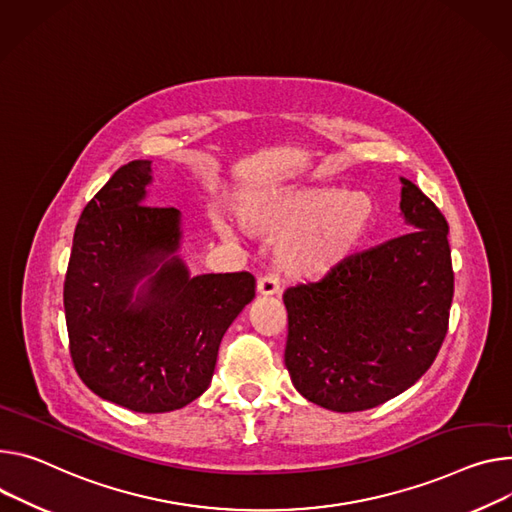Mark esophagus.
Returning a JSON list of instances; mask_svg holds the SVG:
<instances>
[{
    "instance_id": "34e87169",
    "label": "esophagus",
    "mask_w": 512,
    "mask_h": 512,
    "mask_svg": "<svg viewBox=\"0 0 512 512\" xmlns=\"http://www.w3.org/2000/svg\"><path fill=\"white\" fill-rule=\"evenodd\" d=\"M259 296H275L280 294V280L275 275H263L257 280Z\"/></svg>"
}]
</instances>
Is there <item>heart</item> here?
I'll use <instances>...</instances> for the list:
<instances>
[{
	"label": "heart",
	"mask_w": 512,
	"mask_h": 512,
	"mask_svg": "<svg viewBox=\"0 0 512 512\" xmlns=\"http://www.w3.org/2000/svg\"><path fill=\"white\" fill-rule=\"evenodd\" d=\"M247 220L271 239H282L277 261L298 280H318L343 265L376 224L378 206L363 190L312 185L269 192L245 208ZM220 232L230 235L228 222L216 214Z\"/></svg>",
	"instance_id": "b5f03b06"
}]
</instances>
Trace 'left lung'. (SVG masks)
I'll return each instance as SVG.
<instances>
[{
    "label": "left lung",
    "instance_id": "1",
    "mask_svg": "<svg viewBox=\"0 0 512 512\" xmlns=\"http://www.w3.org/2000/svg\"><path fill=\"white\" fill-rule=\"evenodd\" d=\"M402 237L349 257L320 282L286 290L294 388L335 412L384 404L433 365L453 300L449 226L404 177Z\"/></svg>",
    "mask_w": 512,
    "mask_h": 512
}]
</instances>
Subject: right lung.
<instances>
[{"label": "right lung", "mask_w": 512, "mask_h": 512, "mask_svg": "<svg viewBox=\"0 0 512 512\" xmlns=\"http://www.w3.org/2000/svg\"><path fill=\"white\" fill-rule=\"evenodd\" d=\"M151 171V161H130L87 202L63 302L83 384L118 406L157 414L208 390L226 329L255 298V277L190 275L177 255L181 212L145 202Z\"/></svg>", "instance_id": "obj_1"}]
</instances>
